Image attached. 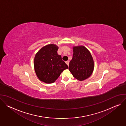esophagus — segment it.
<instances>
[{
  "label": "esophagus",
  "mask_w": 126,
  "mask_h": 126,
  "mask_svg": "<svg viewBox=\"0 0 126 126\" xmlns=\"http://www.w3.org/2000/svg\"><path fill=\"white\" fill-rule=\"evenodd\" d=\"M65 63H66V64L67 65H69V61H66V62H65Z\"/></svg>",
  "instance_id": "1"
}]
</instances>
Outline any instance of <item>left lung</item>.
<instances>
[{
  "instance_id": "left-lung-1",
  "label": "left lung",
  "mask_w": 126,
  "mask_h": 126,
  "mask_svg": "<svg viewBox=\"0 0 126 126\" xmlns=\"http://www.w3.org/2000/svg\"><path fill=\"white\" fill-rule=\"evenodd\" d=\"M73 49V58L69 63V70L75 78L83 81L93 73V59L90 52L84 46H74Z\"/></svg>"
}]
</instances>
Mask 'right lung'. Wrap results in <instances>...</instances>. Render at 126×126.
<instances>
[{
    "label": "right lung",
    "mask_w": 126,
    "mask_h": 126,
    "mask_svg": "<svg viewBox=\"0 0 126 126\" xmlns=\"http://www.w3.org/2000/svg\"><path fill=\"white\" fill-rule=\"evenodd\" d=\"M58 47L48 44L43 47L36 54L34 60L36 74L39 79L47 84L54 82L62 72L68 69L67 65L57 53Z\"/></svg>",
    "instance_id": "add662e5"
}]
</instances>
